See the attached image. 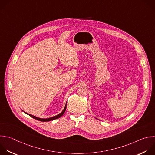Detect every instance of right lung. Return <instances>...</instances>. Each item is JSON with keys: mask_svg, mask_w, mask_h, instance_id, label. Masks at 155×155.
<instances>
[{"mask_svg": "<svg viewBox=\"0 0 155 155\" xmlns=\"http://www.w3.org/2000/svg\"><path fill=\"white\" fill-rule=\"evenodd\" d=\"M66 105H67V103H66V106H65V107H64V110H63V111H62L61 113L58 114V115H57V116H55L51 117H50V118H47V119H42V118H39V117H38L34 116H33V115H31V114H28V113H25H25L29 115V116H30V117H31L32 118H33V119H36V120H39V121H41V122H48V121L54 120H55V119H58V118L61 117L64 114V113H65V111H66Z\"/></svg>", "mask_w": 155, "mask_h": 155, "instance_id": "add662e5", "label": "right lung"}]
</instances>
